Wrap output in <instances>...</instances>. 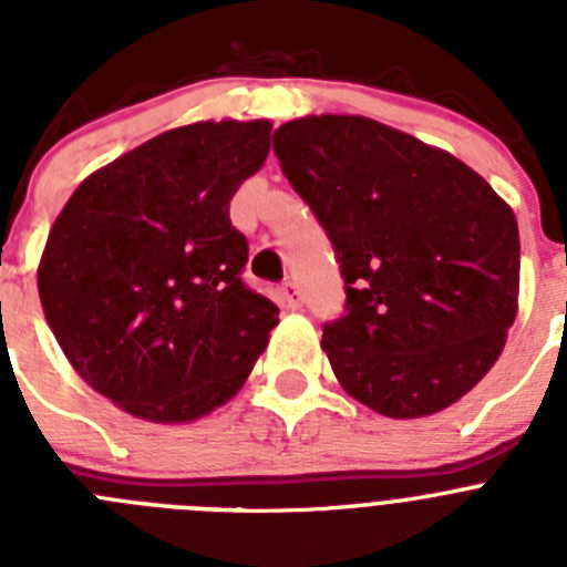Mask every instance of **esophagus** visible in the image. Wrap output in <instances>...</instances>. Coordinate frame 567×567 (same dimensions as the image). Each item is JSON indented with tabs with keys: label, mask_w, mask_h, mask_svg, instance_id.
Segmentation results:
<instances>
[{
	"label": "esophagus",
	"mask_w": 567,
	"mask_h": 567,
	"mask_svg": "<svg viewBox=\"0 0 567 567\" xmlns=\"http://www.w3.org/2000/svg\"><path fill=\"white\" fill-rule=\"evenodd\" d=\"M280 300L287 303V309H300V303H303V289H300L298 280H284L280 284Z\"/></svg>",
	"instance_id": "esophagus-1"
}]
</instances>
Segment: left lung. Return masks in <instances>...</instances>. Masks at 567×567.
I'll return each mask as SVG.
<instances>
[{
    "label": "left lung",
    "mask_w": 567,
    "mask_h": 567,
    "mask_svg": "<svg viewBox=\"0 0 567 567\" xmlns=\"http://www.w3.org/2000/svg\"><path fill=\"white\" fill-rule=\"evenodd\" d=\"M272 150L338 255L346 303L320 346L340 385L400 420L457 403L517 318L508 204L452 153L363 115L295 118Z\"/></svg>",
    "instance_id": "1"
}]
</instances>
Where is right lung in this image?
<instances>
[{"mask_svg": "<svg viewBox=\"0 0 567 567\" xmlns=\"http://www.w3.org/2000/svg\"><path fill=\"white\" fill-rule=\"evenodd\" d=\"M269 122H198L93 173L59 213L39 298L84 383L153 423L227 403L252 372L278 307L244 284L249 244L235 189L269 153Z\"/></svg>", "mask_w": 567, "mask_h": 567, "instance_id": "obj_1", "label": "right lung"}]
</instances>
